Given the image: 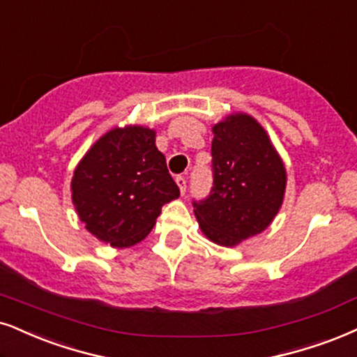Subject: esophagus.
Returning a JSON list of instances; mask_svg holds the SVG:
<instances>
[{"instance_id": "34e87169", "label": "esophagus", "mask_w": 357, "mask_h": 357, "mask_svg": "<svg viewBox=\"0 0 357 357\" xmlns=\"http://www.w3.org/2000/svg\"><path fill=\"white\" fill-rule=\"evenodd\" d=\"M175 182H177V185H178V188H180V193H185L187 192V178L183 177V175H177V177H175Z\"/></svg>"}]
</instances>
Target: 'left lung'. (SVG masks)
Here are the masks:
<instances>
[{
  "mask_svg": "<svg viewBox=\"0 0 357 357\" xmlns=\"http://www.w3.org/2000/svg\"><path fill=\"white\" fill-rule=\"evenodd\" d=\"M212 175L208 195L192 202L210 240L235 246L270 225L283 202L286 172L253 117L235 114L213 127Z\"/></svg>",
  "mask_w": 357,
  "mask_h": 357,
  "instance_id": "obj_1",
  "label": "left lung"
}]
</instances>
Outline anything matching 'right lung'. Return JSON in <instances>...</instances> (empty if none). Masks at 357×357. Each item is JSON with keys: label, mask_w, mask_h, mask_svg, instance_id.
I'll return each instance as SVG.
<instances>
[{"label": "right lung", "mask_w": 357, "mask_h": 357, "mask_svg": "<svg viewBox=\"0 0 357 357\" xmlns=\"http://www.w3.org/2000/svg\"><path fill=\"white\" fill-rule=\"evenodd\" d=\"M73 202L86 228L112 246L139 243L151 233L162 206L180 195L145 127L114 129L77 165Z\"/></svg>", "instance_id": "right-lung-1"}]
</instances>
